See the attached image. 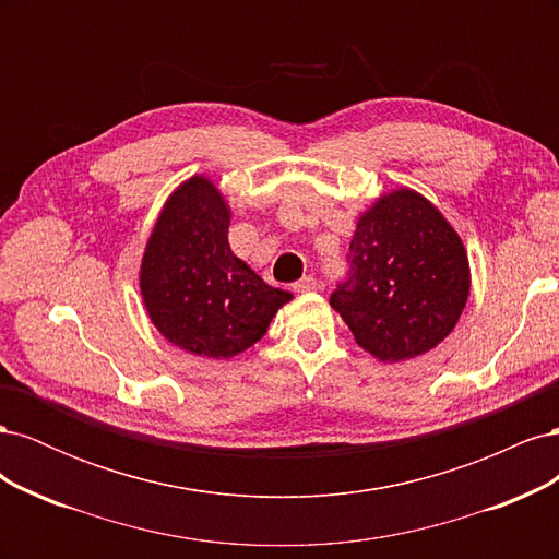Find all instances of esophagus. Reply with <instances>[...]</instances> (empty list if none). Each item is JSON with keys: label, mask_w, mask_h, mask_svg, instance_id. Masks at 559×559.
Wrapping results in <instances>:
<instances>
[{"label": "esophagus", "mask_w": 559, "mask_h": 559, "mask_svg": "<svg viewBox=\"0 0 559 559\" xmlns=\"http://www.w3.org/2000/svg\"><path fill=\"white\" fill-rule=\"evenodd\" d=\"M317 280L314 277H310V275H306V277H300L296 284H294V289L298 292V294H308V292H317Z\"/></svg>", "instance_id": "obj_1"}]
</instances>
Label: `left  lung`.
<instances>
[{"label": "left lung", "instance_id": "left-lung-1", "mask_svg": "<svg viewBox=\"0 0 559 559\" xmlns=\"http://www.w3.org/2000/svg\"><path fill=\"white\" fill-rule=\"evenodd\" d=\"M349 277L331 294L354 341L396 364L445 341L466 308L471 267L460 235L413 189L380 195L357 222Z\"/></svg>", "mask_w": 559, "mask_h": 559}]
</instances>
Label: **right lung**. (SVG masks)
Instances as JSON below:
<instances>
[{"instance_id": "add662e5", "label": "right lung", "mask_w": 559, "mask_h": 559, "mask_svg": "<svg viewBox=\"0 0 559 559\" xmlns=\"http://www.w3.org/2000/svg\"><path fill=\"white\" fill-rule=\"evenodd\" d=\"M228 226L222 191L193 175L167 198L142 257L140 292L151 321L195 357L230 359L249 349L294 298L235 257Z\"/></svg>"}]
</instances>
